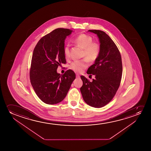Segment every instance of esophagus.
Masks as SVG:
<instances>
[{
	"label": "esophagus",
	"instance_id": "1",
	"mask_svg": "<svg viewBox=\"0 0 151 151\" xmlns=\"http://www.w3.org/2000/svg\"><path fill=\"white\" fill-rule=\"evenodd\" d=\"M76 78H80V76H79V75L78 74H76Z\"/></svg>",
	"mask_w": 151,
	"mask_h": 151
}]
</instances>
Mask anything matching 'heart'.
<instances>
[{
	"instance_id": "1",
	"label": "heart",
	"mask_w": 151,
	"mask_h": 151,
	"mask_svg": "<svg viewBox=\"0 0 151 151\" xmlns=\"http://www.w3.org/2000/svg\"><path fill=\"white\" fill-rule=\"evenodd\" d=\"M73 42L83 49V57H86L90 62H94L97 60L101 52V47L97 42H93L92 37L86 34L82 33L74 38ZM65 58L70 57V47L67 45L63 50ZM86 59L76 60L70 64V68L77 73L81 72L88 66V60Z\"/></svg>"
}]
</instances>
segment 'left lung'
<instances>
[{
	"instance_id": "8db88e82",
	"label": "left lung",
	"mask_w": 151,
	"mask_h": 151,
	"mask_svg": "<svg viewBox=\"0 0 151 151\" xmlns=\"http://www.w3.org/2000/svg\"><path fill=\"white\" fill-rule=\"evenodd\" d=\"M99 39L101 52L94 64L89 67L88 74L95 76L92 81L81 76L83 99L91 107L101 108L111 101L122 78V58L117 46L109 35L99 30H89Z\"/></svg>"
}]
</instances>
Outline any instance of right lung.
<instances>
[{
    "label": "right lung",
    "instance_id": "right-lung-1",
    "mask_svg": "<svg viewBox=\"0 0 151 151\" xmlns=\"http://www.w3.org/2000/svg\"><path fill=\"white\" fill-rule=\"evenodd\" d=\"M72 30L57 28L42 37L33 50L30 79L35 93L44 103L54 105L62 101L76 78L72 70L57 72L58 66L65 64L64 41Z\"/></svg>",
    "mask_w": 151,
    "mask_h": 151
}]
</instances>
